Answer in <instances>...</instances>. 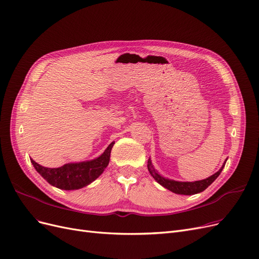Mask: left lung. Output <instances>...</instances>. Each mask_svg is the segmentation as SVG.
I'll return each mask as SVG.
<instances>
[{"label": "left lung", "mask_w": 259, "mask_h": 259, "mask_svg": "<svg viewBox=\"0 0 259 259\" xmlns=\"http://www.w3.org/2000/svg\"><path fill=\"white\" fill-rule=\"evenodd\" d=\"M224 165H226V162L222 165V167L220 169L213 174L212 176L208 177L207 179L201 180V181H195V182H179V181H174V180H169L166 179L164 177H162L161 175L157 174V171L154 169V167L150 161V159L148 160V170L150 172V175L153 177V179L155 181L161 184L162 186H164L165 188L169 189L170 192L175 193V194H179V195H195L198 193L203 192L204 189H206L215 180L219 177L220 172L222 171Z\"/></svg>", "instance_id": "obj_1"}]
</instances>
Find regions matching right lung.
Instances as JSON below:
<instances>
[{
  "instance_id": "obj_1",
  "label": "right lung",
  "mask_w": 259,
  "mask_h": 259,
  "mask_svg": "<svg viewBox=\"0 0 259 259\" xmlns=\"http://www.w3.org/2000/svg\"><path fill=\"white\" fill-rule=\"evenodd\" d=\"M114 144L112 142L102 155L91 161L69 163L57 168L43 167L33 160L31 163L51 185L64 190L79 189L92 183L104 172L109 164L111 149Z\"/></svg>"
}]
</instances>
